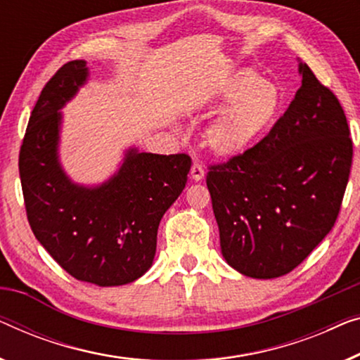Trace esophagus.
Returning a JSON list of instances; mask_svg holds the SVG:
<instances>
[{
  "instance_id": "obj_1",
  "label": "esophagus",
  "mask_w": 360,
  "mask_h": 360,
  "mask_svg": "<svg viewBox=\"0 0 360 360\" xmlns=\"http://www.w3.org/2000/svg\"><path fill=\"white\" fill-rule=\"evenodd\" d=\"M190 174H191V179H193V180H195V181H200V180L205 179V174H206V172H205V167H202L201 164L195 162V164L191 165V172H190Z\"/></svg>"
}]
</instances>
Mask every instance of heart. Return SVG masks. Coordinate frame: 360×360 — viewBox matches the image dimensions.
I'll return each instance as SVG.
<instances>
[{"mask_svg": "<svg viewBox=\"0 0 360 360\" xmlns=\"http://www.w3.org/2000/svg\"><path fill=\"white\" fill-rule=\"evenodd\" d=\"M281 94L253 70H238L219 86L211 112H220L206 133L207 146L222 158L243 154L278 120Z\"/></svg>", "mask_w": 360, "mask_h": 360, "instance_id": "b5f03b06", "label": "heart"}]
</instances>
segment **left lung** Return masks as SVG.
Wrapping results in <instances>:
<instances>
[{
	"mask_svg": "<svg viewBox=\"0 0 360 360\" xmlns=\"http://www.w3.org/2000/svg\"><path fill=\"white\" fill-rule=\"evenodd\" d=\"M302 86L253 148L210 165L222 257L248 278L273 279L304 262L340 214L352 139L340 101L299 65Z\"/></svg>",
	"mask_w": 360,
	"mask_h": 360,
	"instance_id": "8db88e82",
	"label": "left lung"
}]
</instances>
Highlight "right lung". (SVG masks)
Returning <instances> with one entry per match:
<instances>
[{
	"label": "right lung",
	"instance_id": "add662e5",
	"mask_svg": "<svg viewBox=\"0 0 360 360\" xmlns=\"http://www.w3.org/2000/svg\"><path fill=\"white\" fill-rule=\"evenodd\" d=\"M87 76L84 60L68 61L41 89L20 146L19 175L41 247L72 278L108 288L133 283L150 268L159 222L184 191L191 159L131 148L105 184H72L58 162V110Z\"/></svg>",
	"mask_w": 360,
	"mask_h": 360
}]
</instances>
